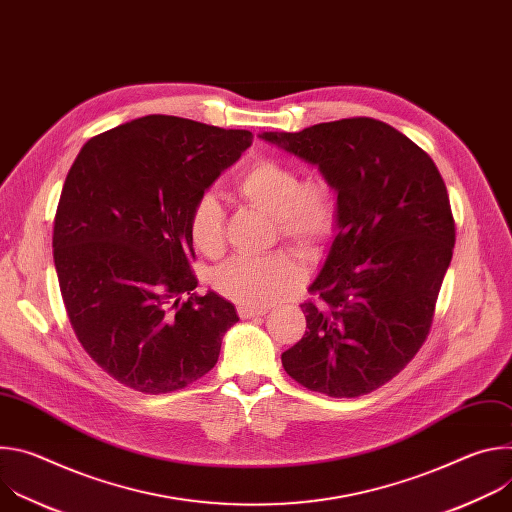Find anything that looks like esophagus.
<instances>
[{
  "label": "esophagus",
  "mask_w": 512,
  "mask_h": 512,
  "mask_svg": "<svg viewBox=\"0 0 512 512\" xmlns=\"http://www.w3.org/2000/svg\"><path fill=\"white\" fill-rule=\"evenodd\" d=\"M241 318H255V316H263L267 310L265 308H251V306H241L239 310Z\"/></svg>",
  "instance_id": "34e87169"
}]
</instances>
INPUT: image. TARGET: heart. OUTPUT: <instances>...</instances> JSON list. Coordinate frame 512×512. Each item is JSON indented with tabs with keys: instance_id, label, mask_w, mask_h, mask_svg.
Returning <instances> with one entry per match:
<instances>
[{
	"instance_id": "b5f03b06",
	"label": "heart",
	"mask_w": 512,
	"mask_h": 512,
	"mask_svg": "<svg viewBox=\"0 0 512 512\" xmlns=\"http://www.w3.org/2000/svg\"><path fill=\"white\" fill-rule=\"evenodd\" d=\"M233 192L247 206L273 216L275 237L302 253L316 251L336 229L340 196L324 174L300 178V172L275 158L249 162L233 180ZM188 235L206 257L225 249V212L210 194L200 196L188 214ZM300 265L285 251L265 257H235L214 269L210 285L218 296L239 306L263 308L298 289Z\"/></svg>"
}]
</instances>
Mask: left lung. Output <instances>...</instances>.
I'll list each match as a JSON object with an SVG mask.
<instances>
[{
  "instance_id": "8db88e82",
  "label": "left lung",
  "mask_w": 512,
  "mask_h": 512,
  "mask_svg": "<svg viewBox=\"0 0 512 512\" xmlns=\"http://www.w3.org/2000/svg\"><path fill=\"white\" fill-rule=\"evenodd\" d=\"M265 141L316 164L340 196L338 233L302 304L285 373L328 397L367 395L423 346L452 261L456 223L433 160L395 127L350 117Z\"/></svg>"
}]
</instances>
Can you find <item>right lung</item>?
<instances>
[{"instance_id": "obj_1", "label": "right lung", "mask_w": 512, "mask_h": 512, "mask_svg": "<svg viewBox=\"0 0 512 512\" xmlns=\"http://www.w3.org/2000/svg\"><path fill=\"white\" fill-rule=\"evenodd\" d=\"M253 143L172 115H145L91 137L64 180L52 253L79 342L121 385L160 395L218 360L235 306L196 294L188 214Z\"/></svg>"}]
</instances>
